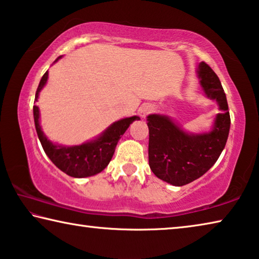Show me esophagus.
Here are the masks:
<instances>
[{
    "mask_svg": "<svg viewBox=\"0 0 259 259\" xmlns=\"http://www.w3.org/2000/svg\"><path fill=\"white\" fill-rule=\"evenodd\" d=\"M152 110H154V107H152L151 104H143V105H141V107H140V109H139V114H140V117L141 118H145L147 114H149Z\"/></svg>",
    "mask_w": 259,
    "mask_h": 259,
    "instance_id": "esophagus-1",
    "label": "esophagus"
}]
</instances>
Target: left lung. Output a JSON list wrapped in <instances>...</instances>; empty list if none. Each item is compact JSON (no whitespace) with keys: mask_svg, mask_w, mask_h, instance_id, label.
<instances>
[{"mask_svg":"<svg viewBox=\"0 0 259 259\" xmlns=\"http://www.w3.org/2000/svg\"><path fill=\"white\" fill-rule=\"evenodd\" d=\"M202 91L217 102L220 112L211 131L193 134L185 132L173 119L163 114H149V166L160 180L184 186L198 179L213 166L226 146L231 117L225 92L213 70L204 62L197 67Z\"/></svg>","mask_w":259,"mask_h":259,"instance_id":"obj_1","label":"left lung"}]
</instances>
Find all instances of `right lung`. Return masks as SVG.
Here are the masks:
<instances>
[{"instance_id": "add662e5", "label": "right lung", "mask_w": 259, "mask_h": 259, "mask_svg": "<svg viewBox=\"0 0 259 259\" xmlns=\"http://www.w3.org/2000/svg\"><path fill=\"white\" fill-rule=\"evenodd\" d=\"M61 57L62 56H59L55 62H57ZM47 80H48V71L41 78L37 86L35 102L37 101L41 90L47 83ZM33 116L37 137L46 155L61 171L73 178L92 177L103 171L111 160L121 135L126 132V130L134 120H140V117L138 116L124 118V119L114 121L103 133L92 141L84 142L79 146L65 147L56 145L46 137L40 126V110L37 105L33 107Z\"/></svg>"}]
</instances>
